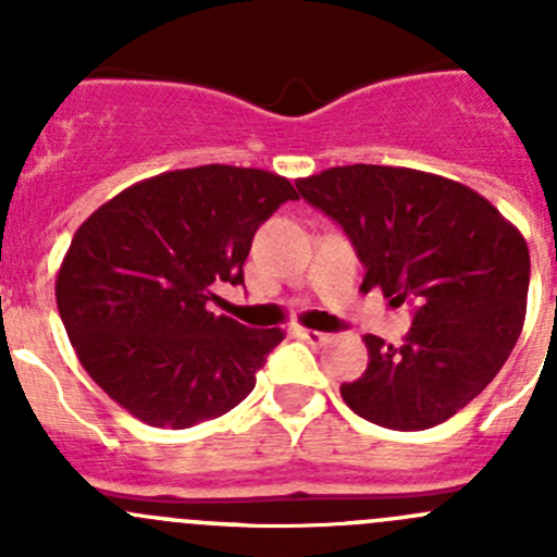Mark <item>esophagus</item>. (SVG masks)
<instances>
[{
  "label": "esophagus",
  "instance_id": "esophagus-1",
  "mask_svg": "<svg viewBox=\"0 0 557 557\" xmlns=\"http://www.w3.org/2000/svg\"><path fill=\"white\" fill-rule=\"evenodd\" d=\"M299 336L307 342V345H312V347L325 345V342L331 339V336L325 334V331H314V329H299Z\"/></svg>",
  "mask_w": 557,
  "mask_h": 557
}]
</instances>
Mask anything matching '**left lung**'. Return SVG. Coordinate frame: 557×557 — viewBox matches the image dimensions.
Instances as JSON below:
<instances>
[{
	"instance_id": "8db88e82",
	"label": "left lung",
	"mask_w": 557,
	"mask_h": 557,
	"mask_svg": "<svg viewBox=\"0 0 557 557\" xmlns=\"http://www.w3.org/2000/svg\"><path fill=\"white\" fill-rule=\"evenodd\" d=\"M299 194L334 218L367 267L361 290L412 305L404 345L367 334L369 367L342 398L369 423L423 431L485 391L525 320L531 258L485 196L407 166H331Z\"/></svg>"
}]
</instances>
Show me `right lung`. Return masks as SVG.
Returning <instances> with one entry per match:
<instances>
[{
    "label": "right lung",
    "instance_id": "obj_1",
    "mask_svg": "<svg viewBox=\"0 0 557 557\" xmlns=\"http://www.w3.org/2000/svg\"><path fill=\"white\" fill-rule=\"evenodd\" d=\"M290 180L207 164L156 174L112 196L72 237L55 277L66 336L112 401L156 429L221 418L256 387L283 342L210 312L218 283L245 285L258 226Z\"/></svg>",
    "mask_w": 557,
    "mask_h": 557
}]
</instances>
